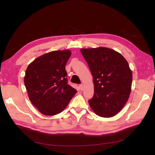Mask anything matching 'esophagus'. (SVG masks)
Returning <instances> with one entry per match:
<instances>
[{"label": "esophagus", "instance_id": "34e87169", "mask_svg": "<svg viewBox=\"0 0 155 155\" xmlns=\"http://www.w3.org/2000/svg\"><path fill=\"white\" fill-rule=\"evenodd\" d=\"M80 88L81 91H83L84 90V85L83 84L80 85Z\"/></svg>", "mask_w": 155, "mask_h": 155}]
</instances>
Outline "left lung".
Returning a JSON list of instances; mask_svg holds the SVG:
<instances>
[{"label": "left lung", "instance_id": "1", "mask_svg": "<svg viewBox=\"0 0 155 155\" xmlns=\"http://www.w3.org/2000/svg\"><path fill=\"white\" fill-rule=\"evenodd\" d=\"M94 84V95L89 104L102 117H111L123 108L131 91L133 74L122 55L105 47L81 48Z\"/></svg>", "mask_w": 155, "mask_h": 155}]
</instances>
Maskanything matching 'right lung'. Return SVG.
<instances>
[{
  "mask_svg": "<svg viewBox=\"0 0 155 155\" xmlns=\"http://www.w3.org/2000/svg\"><path fill=\"white\" fill-rule=\"evenodd\" d=\"M70 50H56L36 58L27 68L24 82L30 101L43 115L62 112L76 89L68 84L66 64Z\"/></svg>",
  "mask_w": 155,
  "mask_h": 155,
  "instance_id": "1",
  "label": "right lung"
}]
</instances>
